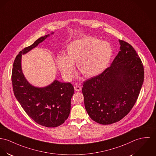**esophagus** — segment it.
Wrapping results in <instances>:
<instances>
[{
	"label": "esophagus",
	"instance_id": "34e87169",
	"mask_svg": "<svg viewBox=\"0 0 156 156\" xmlns=\"http://www.w3.org/2000/svg\"><path fill=\"white\" fill-rule=\"evenodd\" d=\"M75 88V90L76 91H80L81 90V87L80 86H78V85H76L74 87Z\"/></svg>",
	"mask_w": 156,
	"mask_h": 156
}]
</instances>
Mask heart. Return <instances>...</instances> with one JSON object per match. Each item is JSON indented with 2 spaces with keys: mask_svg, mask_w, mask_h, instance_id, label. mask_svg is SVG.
<instances>
[{
  "mask_svg": "<svg viewBox=\"0 0 156 156\" xmlns=\"http://www.w3.org/2000/svg\"><path fill=\"white\" fill-rule=\"evenodd\" d=\"M112 48L106 41L86 37L71 42L66 48L65 56L59 55L56 64L63 78L71 80L74 63L85 77L100 74L108 66L112 56Z\"/></svg>",
  "mask_w": 156,
  "mask_h": 156,
  "instance_id": "1",
  "label": "heart"
}]
</instances>
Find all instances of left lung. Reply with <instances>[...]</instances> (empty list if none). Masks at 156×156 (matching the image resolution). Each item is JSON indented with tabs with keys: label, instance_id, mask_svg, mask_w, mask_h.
<instances>
[{
	"label": "left lung",
	"instance_id": "obj_1",
	"mask_svg": "<svg viewBox=\"0 0 156 156\" xmlns=\"http://www.w3.org/2000/svg\"><path fill=\"white\" fill-rule=\"evenodd\" d=\"M120 51L101 74L84 82L82 92L90 117L109 125L121 120L134 106L144 82V66L135 49L119 40Z\"/></svg>",
	"mask_w": 156,
	"mask_h": 156
}]
</instances>
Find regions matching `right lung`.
Returning <instances> with one entry per match:
<instances>
[{"label":"right lung","instance_id":"obj_1","mask_svg":"<svg viewBox=\"0 0 156 156\" xmlns=\"http://www.w3.org/2000/svg\"><path fill=\"white\" fill-rule=\"evenodd\" d=\"M49 36L41 37L16 56L12 68V83L14 95L27 114L38 124L54 128L63 123L69 115L73 87L70 83L56 80L45 87H34L25 78L21 66L22 55L35 48Z\"/></svg>","mask_w":156,"mask_h":156}]
</instances>
